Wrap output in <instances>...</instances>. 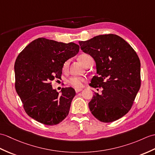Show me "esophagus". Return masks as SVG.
<instances>
[{
    "label": "esophagus",
    "instance_id": "1",
    "mask_svg": "<svg viewBox=\"0 0 155 155\" xmlns=\"http://www.w3.org/2000/svg\"><path fill=\"white\" fill-rule=\"evenodd\" d=\"M82 91V88H76V89H75V92H76L77 93L80 92Z\"/></svg>",
    "mask_w": 155,
    "mask_h": 155
}]
</instances>
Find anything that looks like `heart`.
<instances>
[{
  "mask_svg": "<svg viewBox=\"0 0 155 155\" xmlns=\"http://www.w3.org/2000/svg\"><path fill=\"white\" fill-rule=\"evenodd\" d=\"M89 57H91L88 55H86V54H83V55H81L80 57H78L79 61L81 62L84 64L86 61L87 60ZM68 65H69V61H67L64 63L63 65V70H66L68 67ZM85 82V78H82V77H73L70 78L69 80H68V83H69V85L71 86H73L74 88H81L84 84V82Z\"/></svg>",
  "mask_w": 155,
  "mask_h": 155,
  "instance_id": "obj_1",
  "label": "heart"
}]
</instances>
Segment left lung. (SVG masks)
<instances>
[{
  "mask_svg": "<svg viewBox=\"0 0 155 155\" xmlns=\"http://www.w3.org/2000/svg\"><path fill=\"white\" fill-rule=\"evenodd\" d=\"M82 51L94 59L98 76L91 86L102 88L94 92L88 107L92 114L104 123L116 121L130 110L141 86V63L135 50L114 34L100 35L78 41Z\"/></svg>",
  "mask_w": 155,
  "mask_h": 155,
  "instance_id": "obj_1",
  "label": "left lung"
}]
</instances>
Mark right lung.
Wrapping results in <instances>:
<instances>
[{
	"mask_svg": "<svg viewBox=\"0 0 155 155\" xmlns=\"http://www.w3.org/2000/svg\"><path fill=\"white\" fill-rule=\"evenodd\" d=\"M78 51L79 45L73 42L64 44L41 38L19 54L14 64L15 88L29 116L53 125L68 116L76 92L71 87L58 92L51 82L61 78L64 63Z\"/></svg>",
	"mask_w": 155,
	"mask_h": 155,
	"instance_id": "1",
	"label": "right lung"
}]
</instances>
